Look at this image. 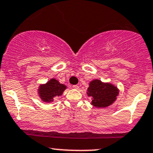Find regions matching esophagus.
I'll return each mask as SVG.
<instances>
[{
  "label": "esophagus",
  "instance_id": "1",
  "mask_svg": "<svg viewBox=\"0 0 153 153\" xmlns=\"http://www.w3.org/2000/svg\"><path fill=\"white\" fill-rule=\"evenodd\" d=\"M73 88H75V89H78V88H79V86L77 85H73Z\"/></svg>",
  "mask_w": 153,
  "mask_h": 153
}]
</instances>
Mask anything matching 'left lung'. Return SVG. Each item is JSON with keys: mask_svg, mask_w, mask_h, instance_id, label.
Segmentation results:
<instances>
[{"mask_svg": "<svg viewBox=\"0 0 153 153\" xmlns=\"http://www.w3.org/2000/svg\"><path fill=\"white\" fill-rule=\"evenodd\" d=\"M87 96L91 97V102L93 106L105 108L113 104L119 94V89L110 83H104L95 79L89 83L86 91Z\"/></svg>", "mask_w": 153, "mask_h": 153, "instance_id": "obj_1", "label": "left lung"}]
</instances>
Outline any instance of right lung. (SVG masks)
I'll return each instance as SVG.
<instances>
[{"label":"right lung","mask_w":153,"mask_h":153,"mask_svg":"<svg viewBox=\"0 0 153 153\" xmlns=\"http://www.w3.org/2000/svg\"><path fill=\"white\" fill-rule=\"evenodd\" d=\"M66 88V85L60 83L55 78H51L46 83L39 85L38 93L42 101L46 103H51L54 99L62 95Z\"/></svg>","instance_id":"add662e5"}]
</instances>
